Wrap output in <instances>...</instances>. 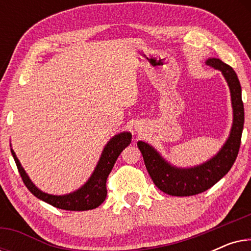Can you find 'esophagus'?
<instances>
[{
	"instance_id": "34e87169",
	"label": "esophagus",
	"mask_w": 251,
	"mask_h": 251,
	"mask_svg": "<svg viewBox=\"0 0 251 251\" xmlns=\"http://www.w3.org/2000/svg\"><path fill=\"white\" fill-rule=\"evenodd\" d=\"M135 129H136V131H137V130H139V126H136Z\"/></svg>"
}]
</instances>
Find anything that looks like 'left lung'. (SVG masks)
<instances>
[{
    "mask_svg": "<svg viewBox=\"0 0 251 251\" xmlns=\"http://www.w3.org/2000/svg\"><path fill=\"white\" fill-rule=\"evenodd\" d=\"M205 64L222 72L231 92L233 109L231 131L217 154L198 166L180 168L171 164L150 144L142 140L137 143L153 183L159 190L174 197H190L214 186L232 168L241 144L245 108L238 75L231 66L218 58H208Z\"/></svg>",
    "mask_w": 251,
    "mask_h": 251,
    "instance_id": "1",
    "label": "left lung"
}]
</instances>
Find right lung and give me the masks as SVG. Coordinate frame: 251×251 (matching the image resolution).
<instances>
[{
	"mask_svg": "<svg viewBox=\"0 0 251 251\" xmlns=\"http://www.w3.org/2000/svg\"><path fill=\"white\" fill-rule=\"evenodd\" d=\"M131 133L128 131L120 132L118 135L113 136L106 144L102 150L101 155L99 157L97 166H96L94 173L89 177V179L82 185L76 191L64 195H53L41 191L35 184L30 180L28 175L22 167L15 151L11 149V154L15 159V162L18 168L20 176L23 178L24 184L28 188L30 193L35 195L37 199L49 203L53 207L64 209L70 211H84L91 210L100 205L105 201L107 190H106V180L109 173H111L116 159L126 146L131 143ZM11 147V145H10Z\"/></svg>",
	"mask_w": 251,
	"mask_h": 251,
	"instance_id": "right-lung-1",
	"label": "right lung"
}]
</instances>
